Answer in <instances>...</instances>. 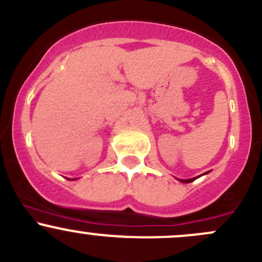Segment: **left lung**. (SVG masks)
I'll list each match as a JSON object with an SVG mask.
<instances>
[{
	"label": "left lung",
	"mask_w": 262,
	"mask_h": 262,
	"mask_svg": "<svg viewBox=\"0 0 262 262\" xmlns=\"http://www.w3.org/2000/svg\"><path fill=\"white\" fill-rule=\"evenodd\" d=\"M195 179L196 178H192V179H187V180H180L181 182H185V184H187V182H191V181H194Z\"/></svg>",
	"instance_id": "1"
}]
</instances>
